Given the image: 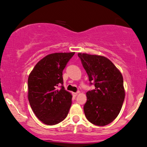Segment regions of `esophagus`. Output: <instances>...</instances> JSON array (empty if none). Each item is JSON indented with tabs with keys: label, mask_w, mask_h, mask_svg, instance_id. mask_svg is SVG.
Instances as JSON below:
<instances>
[{
	"label": "esophagus",
	"mask_w": 147,
	"mask_h": 147,
	"mask_svg": "<svg viewBox=\"0 0 147 147\" xmlns=\"http://www.w3.org/2000/svg\"><path fill=\"white\" fill-rule=\"evenodd\" d=\"M78 93H79V92H75V93H73V96H75V97H76V96H77V95L78 94Z\"/></svg>",
	"instance_id": "34e87169"
}]
</instances>
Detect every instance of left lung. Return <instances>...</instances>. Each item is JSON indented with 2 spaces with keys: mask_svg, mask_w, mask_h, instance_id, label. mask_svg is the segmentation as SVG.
Listing matches in <instances>:
<instances>
[{
  "mask_svg": "<svg viewBox=\"0 0 147 147\" xmlns=\"http://www.w3.org/2000/svg\"><path fill=\"white\" fill-rule=\"evenodd\" d=\"M90 84L95 88L87 92L84 106L86 117L92 124L105 126L121 112L125 99L123 78L110 60L103 56L79 53Z\"/></svg>",
  "mask_w": 147,
  "mask_h": 147,
  "instance_id": "obj_1",
  "label": "left lung"
}]
</instances>
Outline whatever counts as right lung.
<instances>
[{
	"label": "right lung",
	"mask_w": 147,
	"mask_h": 147,
	"mask_svg": "<svg viewBox=\"0 0 147 147\" xmlns=\"http://www.w3.org/2000/svg\"><path fill=\"white\" fill-rule=\"evenodd\" d=\"M75 53L48 55L35 65L28 78V98L35 116L48 125L66 118L72 95L65 90L62 72Z\"/></svg>",
	"instance_id": "obj_1"
}]
</instances>
